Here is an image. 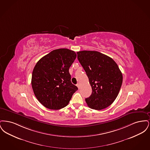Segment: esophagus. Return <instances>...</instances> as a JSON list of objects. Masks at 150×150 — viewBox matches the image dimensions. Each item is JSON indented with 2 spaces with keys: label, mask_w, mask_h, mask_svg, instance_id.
<instances>
[{
  "label": "esophagus",
  "mask_w": 150,
  "mask_h": 150,
  "mask_svg": "<svg viewBox=\"0 0 150 150\" xmlns=\"http://www.w3.org/2000/svg\"><path fill=\"white\" fill-rule=\"evenodd\" d=\"M76 86L78 87L79 89H80V84L79 83H78L76 84Z\"/></svg>",
  "instance_id": "esophagus-1"
}]
</instances>
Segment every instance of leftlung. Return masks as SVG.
I'll list each match as a JSON object with an SVG mask.
<instances>
[{
    "label": "left lung",
    "instance_id": "8db88e82",
    "mask_svg": "<svg viewBox=\"0 0 150 150\" xmlns=\"http://www.w3.org/2000/svg\"><path fill=\"white\" fill-rule=\"evenodd\" d=\"M77 54L92 89L91 96L86 98L87 105L96 110L107 108L116 98L122 83L117 64L111 57L97 51H79Z\"/></svg>",
    "mask_w": 150,
    "mask_h": 150
}]
</instances>
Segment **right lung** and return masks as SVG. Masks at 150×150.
Here are the masks:
<instances>
[{
	"label": "right lung",
	"mask_w": 150,
	"mask_h": 150,
	"mask_svg": "<svg viewBox=\"0 0 150 150\" xmlns=\"http://www.w3.org/2000/svg\"><path fill=\"white\" fill-rule=\"evenodd\" d=\"M76 53L66 48L53 50L36 64L31 86L38 100L44 107L59 110L66 107L78 87L72 84L69 68Z\"/></svg>",
	"instance_id": "obj_1"
}]
</instances>
